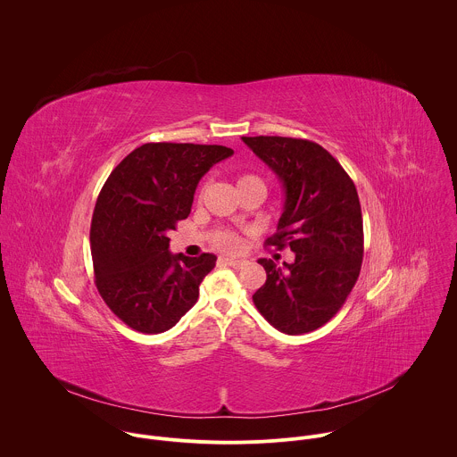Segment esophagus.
<instances>
[{"instance_id":"34e87169","label":"esophagus","mask_w":457,"mask_h":457,"mask_svg":"<svg viewBox=\"0 0 457 457\" xmlns=\"http://www.w3.org/2000/svg\"><path fill=\"white\" fill-rule=\"evenodd\" d=\"M220 262L225 266H230V268H243L246 264V261H243V259H230V257H223V259H220Z\"/></svg>"}]
</instances>
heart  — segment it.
<instances>
[{
    "label": "heart",
    "mask_w": 457,
    "mask_h": 457,
    "mask_svg": "<svg viewBox=\"0 0 457 457\" xmlns=\"http://www.w3.org/2000/svg\"><path fill=\"white\" fill-rule=\"evenodd\" d=\"M248 184H262V180L255 175H250V173H245L237 179V187L239 186H248ZM264 186V184H262ZM214 245L225 252H236L239 246H241V239L237 234L230 232V230H221L214 236Z\"/></svg>",
    "instance_id": "1"
}]
</instances>
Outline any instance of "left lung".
<instances>
[{"mask_svg": "<svg viewBox=\"0 0 457 457\" xmlns=\"http://www.w3.org/2000/svg\"><path fill=\"white\" fill-rule=\"evenodd\" d=\"M280 179L284 212L268 245L295 252L278 268L261 259L266 284L253 295L257 310L277 329L302 335L326 324L353 291L363 259V220L356 187L320 145L284 137H243Z\"/></svg>", "mask_w": 457, "mask_h": 457, "instance_id": "1", "label": "left lung"}]
</instances>
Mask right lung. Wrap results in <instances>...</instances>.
Wrapping results in <instances>:
<instances>
[{"label": "right lung", "mask_w": 457, "mask_h": 457, "mask_svg": "<svg viewBox=\"0 0 457 457\" xmlns=\"http://www.w3.org/2000/svg\"><path fill=\"white\" fill-rule=\"evenodd\" d=\"M232 154L223 145L145 144L104 182L90 227L96 286L129 328L162 333L196 303L216 255H173L168 234L191 212L200 179Z\"/></svg>", "instance_id": "1"}]
</instances>
